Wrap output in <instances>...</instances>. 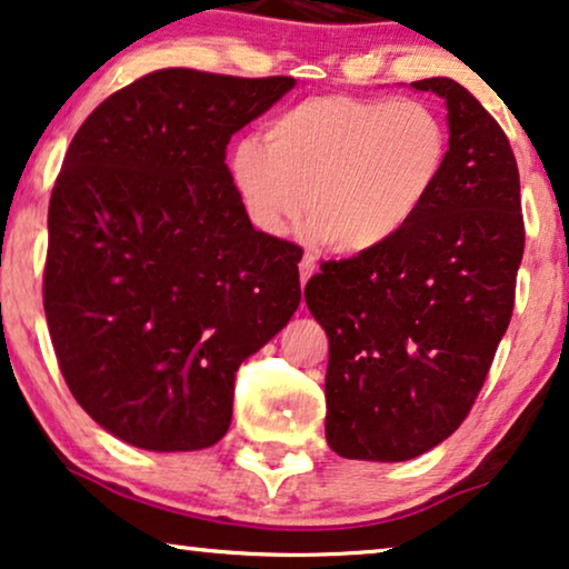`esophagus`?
Segmentation results:
<instances>
[{
	"instance_id": "obj_1",
	"label": "esophagus",
	"mask_w": 569,
	"mask_h": 569,
	"mask_svg": "<svg viewBox=\"0 0 569 569\" xmlns=\"http://www.w3.org/2000/svg\"><path fill=\"white\" fill-rule=\"evenodd\" d=\"M313 271H316V259H313V253H306L302 256V261H300V282L306 284L310 277H313Z\"/></svg>"
}]
</instances>
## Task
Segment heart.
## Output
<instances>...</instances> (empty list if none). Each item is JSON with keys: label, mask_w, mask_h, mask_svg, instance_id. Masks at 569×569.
Listing matches in <instances>:
<instances>
[{"label": "heart", "mask_w": 569, "mask_h": 569, "mask_svg": "<svg viewBox=\"0 0 569 569\" xmlns=\"http://www.w3.org/2000/svg\"><path fill=\"white\" fill-rule=\"evenodd\" d=\"M450 131L425 100L313 96L232 150V183L253 224L282 236L306 212L341 253L407 232L446 176Z\"/></svg>", "instance_id": "obj_1"}]
</instances>
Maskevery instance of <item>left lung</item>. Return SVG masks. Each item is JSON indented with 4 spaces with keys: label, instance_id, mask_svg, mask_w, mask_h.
Returning <instances> with one entry per match:
<instances>
[{
    "label": "left lung",
    "instance_id": "8db88e82",
    "mask_svg": "<svg viewBox=\"0 0 569 569\" xmlns=\"http://www.w3.org/2000/svg\"><path fill=\"white\" fill-rule=\"evenodd\" d=\"M411 88L448 108L438 191L393 243L326 261L306 284L329 337L326 440L360 461H409L458 430L508 331L526 246L500 123L450 77Z\"/></svg>",
    "mask_w": 569,
    "mask_h": 569
}]
</instances>
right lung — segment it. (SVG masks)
Wrapping results in <instances>:
<instances>
[{"mask_svg":"<svg viewBox=\"0 0 569 569\" xmlns=\"http://www.w3.org/2000/svg\"><path fill=\"white\" fill-rule=\"evenodd\" d=\"M292 77L170 67L108 96L49 201L43 310L77 403L129 446L224 438L236 372L300 306L290 240L253 230L230 137Z\"/></svg>","mask_w":569,"mask_h":569,"instance_id":"1","label":"right lung"}]
</instances>
